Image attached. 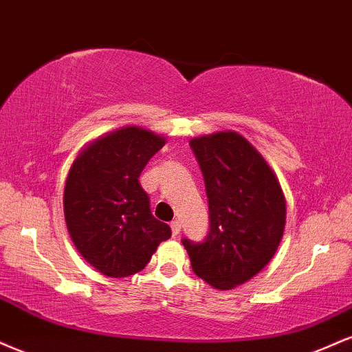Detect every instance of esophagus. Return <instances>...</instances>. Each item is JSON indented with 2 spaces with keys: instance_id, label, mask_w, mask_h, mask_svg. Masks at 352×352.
I'll return each mask as SVG.
<instances>
[{
  "instance_id": "34e87169",
  "label": "esophagus",
  "mask_w": 352,
  "mask_h": 352,
  "mask_svg": "<svg viewBox=\"0 0 352 352\" xmlns=\"http://www.w3.org/2000/svg\"><path fill=\"white\" fill-rule=\"evenodd\" d=\"M181 230V222L179 221H173L171 222V232H173V237H176L177 234H179Z\"/></svg>"
}]
</instances>
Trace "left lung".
Returning <instances> with one entry per match:
<instances>
[{
  "label": "left lung",
  "mask_w": 352,
  "mask_h": 352,
  "mask_svg": "<svg viewBox=\"0 0 352 352\" xmlns=\"http://www.w3.org/2000/svg\"><path fill=\"white\" fill-rule=\"evenodd\" d=\"M209 199L204 242L183 239L191 267L217 290L249 282L282 242L287 201L274 169L237 131L192 138Z\"/></svg>",
  "instance_id": "obj_1"
}]
</instances>
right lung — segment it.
Returning a JSON list of instances; mask_svg holds the SVG:
<instances>
[{"label": "right lung", "instance_id": "1", "mask_svg": "<svg viewBox=\"0 0 352 352\" xmlns=\"http://www.w3.org/2000/svg\"><path fill=\"white\" fill-rule=\"evenodd\" d=\"M166 138L128 125L90 142L69 169L65 224L78 254L100 274L123 278L143 270L171 229L151 214L138 177Z\"/></svg>", "mask_w": 352, "mask_h": 352}]
</instances>
